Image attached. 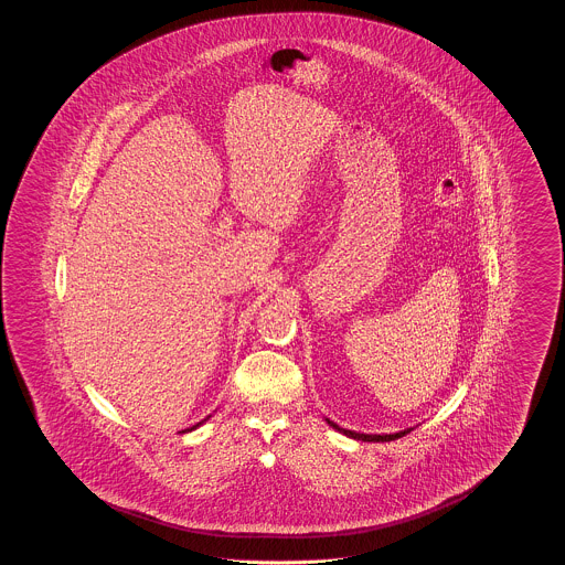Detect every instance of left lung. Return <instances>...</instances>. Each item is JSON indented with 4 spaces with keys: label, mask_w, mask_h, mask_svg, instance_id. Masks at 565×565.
<instances>
[{
    "label": "left lung",
    "mask_w": 565,
    "mask_h": 565,
    "mask_svg": "<svg viewBox=\"0 0 565 565\" xmlns=\"http://www.w3.org/2000/svg\"><path fill=\"white\" fill-rule=\"evenodd\" d=\"M323 419H326V424H328L332 430L341 431V434L350 436V438H353V440H362V443H390V440L403 438V436H406L408 431H413L415 428H417V426H413V428H404V430L390 431V434H364V431H355L348 430V428H341L339 424L330 422L328 417H323Z\"/></svg>",
    "instance_id": "1"
}]
</instances>
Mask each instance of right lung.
I'll list each match as a JSON object with an SVG mask.
<instances>
[{"mask_svg": "<svg viewBox=\"0 0 565 565\" xmlns=\"http://www.w3.org/2000/svg\"><path fill=\"white\" fill-rule=\"evenodd\" d=\"M210 417H212V415H210ZM210 417H205V419H203V422H199V424H194V426H192V428H189V430H182V431L196 430V428H199V426H203V424H205V422H207V419H210Z\"/></svg>", "mask_w": 565, "mask_h": 565, "instance_id": "obj_1", "label": "right lung"}]
</instances>
